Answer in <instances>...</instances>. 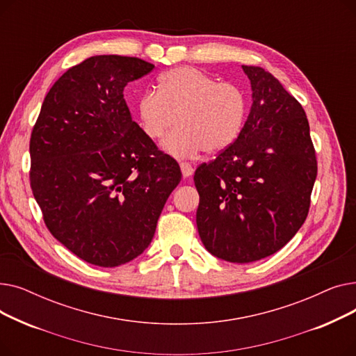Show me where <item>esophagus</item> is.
<instances>
[{"instance_id": "obj_1", "label": "esophagus", "mask_w": 356, "mask_h": 356, "mask_svg": "<svg viewBox=\"0 0 356 356\" xmlns=\"http://www.w3.org/2000/svg\"><path fill=\"white\" fill-rule=\"evenodd\" d=\"M180 168H181V175H183V177H189V176H192V173H193V167H192V164H191V163H188V161H181V163H180Z\"/></svg>"}]
</instances>
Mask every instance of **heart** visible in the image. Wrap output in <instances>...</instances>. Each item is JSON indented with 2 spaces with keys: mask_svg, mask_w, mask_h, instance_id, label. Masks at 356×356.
Segmentation results:
<instances>
[{
  "mask_svg": "<svg viewBox=\"0 0 356 356\" xmlns=\"http://www.w3.org/2000/svg\"><path fill=\"white\" fill-rule=\"evenodd\" d=\"M245 111V95L236 85L189 66L161 74L157 92L143 93L137 102L138 121L149 140H160L179 124L163 141L165 152L179 159L202 149L209 154L227 149L241 133Z\"/></svg>",
  "mask_w": 356,
  "mask_h": 356,
  "instance_id": "1",
  "label": "heart"
}]
</instances>
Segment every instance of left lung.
<instances>
[{
	"instance_id": "left-lung-1",
	"label": "left lung",
	"mask_w": 356,
	"mask_h": 356,
	"mask_svg": "<svg viewBox=\"0 0 356 356\" xmlns=\"http://www.w3.org/2000/svg\"><path fill=\"white\" fill-rule=\"evenodd\" d=\"M252 105L238 138L195 172L199 236L245 264L282 250L305 223L317 176L306 112L270 72L242 66Z\"/></svg>"
}]
</instances>
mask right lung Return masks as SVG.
Masks as SVG:
<instances>
[{"instance_id": "right-lung-1", "label": "right lung", "mask_w": 356, "mask_h": 356, "mask_svg": "<svg viewBox=\"0 0 356 356\" xmlns=\"http://www.w3.org/2000/svg\"><path fill=\"white\" fill-rule=\"evenodd\" d=\"M154 65L92 56L67 69L43 101L30 138V186L50 234L89 264L118 267L152 242L181 179L124 99Z\"/></svg>"}]
</instances>
